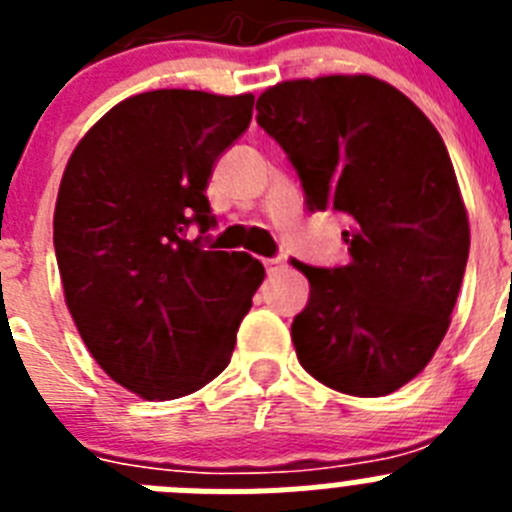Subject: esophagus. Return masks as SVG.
Returning a JSON list of instances; mask_svg holds the SVG:
<instances>
[{"label": "esophagus", "instance_id": "obj_1", "mask_svg": "<svg viewBox=\"0 0 512 512\" xmlns=\"http://www.w3.org/2000/svg\"><path fill=\"white\" fill-rule=\"evenodd\" d=\"M264 266H266V274H277V271L284 266V259H264Z\"/></svg>", "mask_w": 512, "mask_h": 512}]
</instances>
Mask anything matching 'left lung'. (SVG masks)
Here are the masks:
<instances>
[{"instance_id":"8db88e82","label":"left lung","mask_w":512,"mask_h":512,"mask_svg":"<svg viewBox=\"0 0 512 512\" xmlns=\"http://www.w3.org/2000/svg\"><path fill=\"white\" fill-rule=\"evenodd\" d=\"M256 122L295 166L310 212L348 217L346 266L292 261L310 300L292 323L305 372L382 397L418 377L451 323L469 259V220L441 135L374 76L282 81Z\"/></svg>"}]
</instances>
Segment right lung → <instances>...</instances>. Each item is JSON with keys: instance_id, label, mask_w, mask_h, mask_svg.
<instances>
[{"instance_id": "right-lung-1", "label": "right lung", "mask_w": 512, "mask_h": 512, "mask_svg": "<svg viewBox=\"0 0 512 512\" xmlns=\"http://www.w3.org/2000/svg\"><path fill=\"white\" fill-rule=\"evenodd\" d=\"M251 115L253 94H135L63 171L53 246L66 305L94 361L146 400L192 395L223 372L264 282L259 259L205 248L212 166Z\"/></svg>"}]
</instances>
